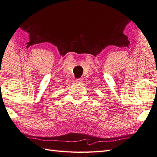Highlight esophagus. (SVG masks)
Masks as SVG:
<instances>
[{
    "instance_id": "34e87169",
    "label": "esophagus",
    "mask_w": 157,
    "mask_h": 157,
    "mask_svg": "<svg viewBox=\"0 0 157 157\" xmlns=\"http://www.w3.org/2000/svg\"><path fill=\"white\" fill-rule=\"evenodd\" d=\"M76 82H77V83H80L82 82V79L81 78H78V79L76 80Z\"/></svg>"
}]
</instances>
